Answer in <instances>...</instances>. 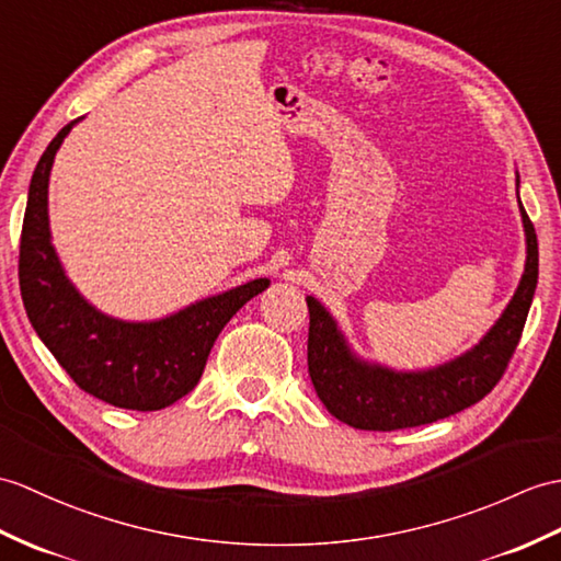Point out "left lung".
<instances>
[{
  "instance_id": "obj_1",
  "label": "left lung",
  "mask_w": 561,
  "mask_h": 561,
  "mask_svg": "<svg viewBox=\"0 0 561 561\" xmlns=\"http://www.w3.org/2000/svg\"><path fill=\"white\" fill-rule=\"evenodd\" d=\"M518 184L516 172V195ZM518 213L526 233V265L512 301L478 344L439 366L397 370L358 356L332 312L316 296H306L308 373L318 399L336 421L382 433L435 423L473 407L500 382L524 332L538 284V239L520 198Z\"/></svg>"
}]
</instances>
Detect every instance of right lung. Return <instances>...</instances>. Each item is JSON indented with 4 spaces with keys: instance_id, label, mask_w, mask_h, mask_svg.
I'll return each instance as SVG.
<instances>
[{
    "instance_id": "right-lung-1",
    "label": "right lung",
    "mask_w": 561,
    "mask_h": 561,
    "mask_svg": "<svg viewBox=\"0 0 561 561\" xmlns=\"http://www.w3.org/2000/svg\"><path fill=\"white\" fill-rule=\"evenodd\" d=\"M78 122L49 142L31 179L19 257L23 306L37 336L83 392L116 409L160 411L198 385L219 332L270 279L231 286L158 320L112 318L90 304L51 243L47 207L55 154Z\"/></svg>"
}]
</instances>
